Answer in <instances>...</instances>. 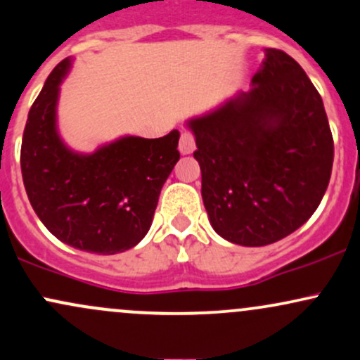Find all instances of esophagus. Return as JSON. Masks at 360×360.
<instances>
[{"label": "esophagus", "instance_id": "34e87169", "mask_svg": "<svg viewBox=\"0 0 360 360\" xmlns=\"http://www.w3.org/2000/svg\"><path fill=\"white\" fill-rule=\"evenodd\" d=\"M195 148H196V141H195V136H193V133L189 131L181 133L179 152L183 153V155H188V153L195 152Z\"/></svg>", "mask_w": 360, "mask_h": 360}]
</instances>
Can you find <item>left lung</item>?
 <instances>
[{
  "label": "left lung",
  "mask_w": 360,
  "mask_h": 360,
  "mask_svg": "<svg viewBox=\"0 0 360 360\" xmlns=\"http://www.w3.org/2000/svg\"><path fill=\"white\" fill-rule=\"evenodd\" d=\"M251 84L188 126L212 227L234 244L266 246L297 231L321 203L333 136L321 96L287 53L264 51Z\"/></svg>",
  "instance_id": "1"
}]
</instances>
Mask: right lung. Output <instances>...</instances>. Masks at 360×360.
I'll list each match as a JSON object with an SVG mask.
<instances>
[{
  "instance_id": "right-lung-1",
  "label": "right lung",
  "mask_w": 360,
  "mask_h": 360,
  "mask_svg": "<svg viewBox=\"0 0 360 360\" xmlns=\"http://www.w3.org/2000/svg\"><path fill=\"white\" fill-rule=\"evenodd\" d=\"M63 59L35 98L23 131L20 165L27 196L47 231L86 252L116 255L136 246L152 225L160 189L179 160V131L122 136L94 153H77L56 128Z\"/></svg>"
}]
</instances>
